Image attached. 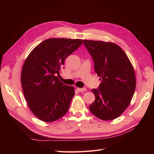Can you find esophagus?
Instances as JSON below:
<instances>
[{"mask_svg": "<svg viewBox=\"0 0 154 154\" xmlns=\"http://www.w3.org/2000/svg\"><path fill=\"white\" fill-rule=\"evenodd\" d=\"M77 89L79 92H84V91H87L86 88H78Z\"/></svg>", "mask_w": 154, "mask_h": 154, "instance_id": "34e87169", "label": "esophagus"}]
</instances>
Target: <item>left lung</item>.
<instances>
[{
	"mask_svg": "<svg viewBox=\"0 0 154 154\" xmlns=\"http://www.w3.org/2000/svg\"><path fill=\"white\" fill-rule=\"evenodd\" d=\"M94 63L101 83L92 90L95 100L90 111L102 120L118 118L127 108L136 89V75L124 51L117 44L103 41L83 40Z\"/></svg>",
	"mask_w": 154,
	"mask_h": 154,
	"instance_id": "left-lung-1",
	"label": "left lung"
}]
</instances>
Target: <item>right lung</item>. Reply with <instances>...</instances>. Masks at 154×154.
<instances>
[{
    "mask_svg": "<svg viewBox=\"0 0 154 154\" xmlns=\"http://www.w3.org/2000/svg\"><path fill=\"white\" fill-rule=\"evenodd\" d=\"M82 44L81 39L49 38L35 47L25 60L21 84L27 105L45 122H53L67 113L74 88L65 85L60 74L64 60Z\"/></svg>",
    "mask_w": 154,
    "mask_h": 154,
    "instance_id": "1",
    "label": "right lung"
}]
</instances>
